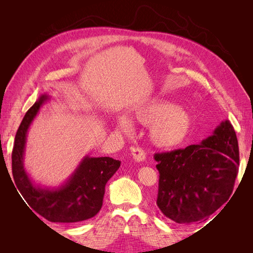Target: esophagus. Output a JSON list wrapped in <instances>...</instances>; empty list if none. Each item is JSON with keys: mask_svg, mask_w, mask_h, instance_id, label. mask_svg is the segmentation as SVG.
<instances>
[{"mask_svg": "<svg viewBox=\"0 0 253 253\" xmlns=\"http://www.w3.org/2000/svg\"><path fill=\"white\" fill-rule=\"evenodd\" d=\"M131 155H132L133 159L135 160V162H137V163L143 162V160L145 159V157H147V155H145V153L143 152V150L140 149V148H133V149H131Z\"/></svg>", "mask_w": 253, "mask_h": 253, "instance_id": "obj_1", "label": "esophagus"}]
</instances>
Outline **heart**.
Instances as JSON below:
<instances>
[{
    "instance_id": "1",
    "label": "heart",
    "mask_w": 253,
    "mask_h": 253,
    "mask_svg": "<svg viewBox=\"0 0 253 253\" xmlns=\"http://www.w3.org/2000/svg\"><path fill=\"white\" fill-rule=\"evenodd\" d=\"M132 120L149 127V138L159 149H173L185 142L193 126L191 114L177 104L152 100L137 108L132 114ZM117 131L124 135L133 133L132 122L126 117H119Z\"/></svg>"
}]
</instances>
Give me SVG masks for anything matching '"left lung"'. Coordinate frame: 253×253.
Instances as JSON below:
<instances>
[{"label": "left lung", "instance_id": "1", "mask_svg": "<svg viewBox=\"0 0 253 253\" xmlns=\"http://www.w3.org/2000/svg\"><path fill=\"white\" fill-rule=\"evenodd\" d=\"M154 158L158 208L175 223L190 225L206 220L229 200L239 172V143L225 120L201 143Z\"/></svg>", "mask_w": 253, "mask_h": 253}]
</instances>
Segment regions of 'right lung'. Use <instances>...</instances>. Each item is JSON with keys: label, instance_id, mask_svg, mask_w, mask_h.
<instances>
[{"label": "right lung", "instance_id": "1", "mask_svg": "<svg viewBox=\"0 0 253 253\" xmlns=\"http://www.w3.org/2000/svg\"><path fill=\"white\" fill-rule=\"evenodd\" d=\"M49 100L48 94H42L18 128L11 157L13 179L23 198L39 215L52 223H78L94 217L100 211L105 185L119 169L120 162L111 157L86 155L62 185L42 187L35 183L24 168L26 137L37 115Z\"/></svg>", "mask_w": 253, "mask_h": 253}]
</instances>
